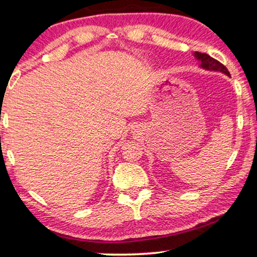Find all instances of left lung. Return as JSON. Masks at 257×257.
<instances>
[{
  "mask_svg": "<svg viewBox=\"0 0 257 257\" xmlns=\"http://www.w3.org/2000/svg\"><path fill=\"white\" fill-rule=\"evenodd\" d=\"M193 55H194V57L197 61H199V63H200L199 66L201 69L207 70V71H216V72H222L230 77V72H228L227 69L225 68L222 63H219L218 61L215 60V58L210 57L207 54L197 53V51Z\"/></svg>",
  "mask_w": 257,
  "mask_h": 257,
  "instance_id": "left-lung-1",
  "label": "left lung"
}]
</instances>
